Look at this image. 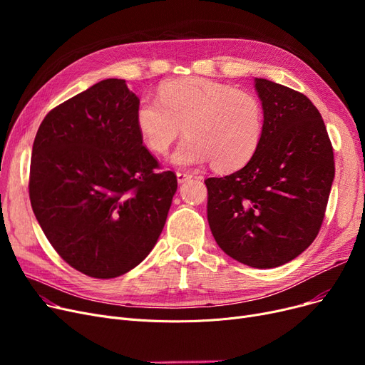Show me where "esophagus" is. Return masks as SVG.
I'll return each mask as SVG.
<instances>
[{
    "instance_id": "1",
    "label": "esophagus",
    "mask_w": 365,
    "mask_h": 365,
    "mask_svg": "<svg viewBox=\"0 0 365 365\" xmlns=\"http://www.w3.org/2000/svg\"><path fill=\"white\" fill-rule=\"evenodd\" d=\"M192 179V175L190 173H185V171H178V182L179 183H185L186 180Z\"/></svg>"
}]
</instances>
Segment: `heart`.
<instances>
[{
    "instance_id": "1",
    "label": "heart",
    "mask_w": 365,
    "mask_h": 365,
    "mask_svg": "<svg viewBox=\"0 0 365 365\" xmlns=\"http://www.w3.org/2000/svg\"><path fill=\"white\" fill-rule=\"evenodd\" d=\"M158 98L143 96L136 109V127L152 152L165 155L185 130L187 138L173 153V164L213 161L216 170L232 171L253 158L264 127L263 106L253 93L183 78L163 84Z\"/></svg>"
}]
</instances>
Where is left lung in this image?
Wrapping results in <instances>:
<instances>
[{"label":"left lung","instance_id":"1","mask_svg":"<svg viewBox=\"0 0 365 365\" xmlns=\"http://www.w3.org/2000/svg\"><path fill=\"white\" fill-rule=\"evenodd\" d=\"M262 142L245 167L204 180L207 219L222 250L259 269L296 259L317 238L334 179L333 146L304 94L256 78Z\"/></svg>","mask_w":365,"mask_h":365}]
</instances>
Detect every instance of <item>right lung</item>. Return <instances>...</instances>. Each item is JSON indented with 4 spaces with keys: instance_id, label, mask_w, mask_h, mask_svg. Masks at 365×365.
Masks as SVG:
<instances>
[{
    "instance_id": "right-lung-1",
    "label": "right lung",
    "mask_w": 365,
    "mask_h": 365,
    "mask_svg": "<svg viewBox=\"0 0 365 365\" xmlns=\"http://www.w3.org/2000/svg\"><path fill=\"white\" fill-rule=\"evenodd\" d=\"M138 105L124 80H103L51 109L34 140V215L57 255L91 278L124 275L150 253L178 189L143 146Z\"/></svg>"
}]
</instances>
